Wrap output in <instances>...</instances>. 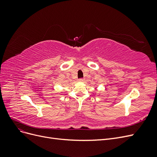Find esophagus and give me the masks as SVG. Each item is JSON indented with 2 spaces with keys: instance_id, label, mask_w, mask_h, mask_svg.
<instances>
[{
  "instance_id": "1",
  "label": "esophagus",
  "mask_w": 157,
  "mask_h": 157,
  "mask_svg": "<svg viewBox=\"0 0 157 157\" xmlns=\"http://www.w3.org/2000/svg\"><path fill=\"white\" fill-rule=\"evenodd\" d=\"M84 80V78H79L78 79V81H80V82H83Z\"/></svg>"
}]
</instances>
